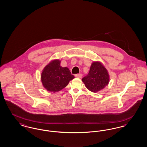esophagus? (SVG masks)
Listing matches in <instances>:
<instances>
[{
  "label": "esophagus",
  "instance_id": "obj_1",
  "mask_svg": "<svg viewBox=\"0 0 147 147\" xmlns=\"http://www.w3.org/2000/svg\"><path fill=\"white\" fill-rule=\"evenodd\" d=\"M75 77L78 78H82L83 76H82V74H77L75 75Z\"/></svg>",
  "mask_w": 147,
  "mask_h": 147
}]
</instances>
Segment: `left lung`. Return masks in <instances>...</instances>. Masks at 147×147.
I'll return each instance as SVG.
<instances>
[{
    "label": "left lung",
    "instance_id": "8db88e82",
    "mask_svg": "<svg viewBox=\"0 0 147 147\" xmlns=\"http://www.w3.org/2000/svg\"><path fill=\"white\" fill-rule=\"evenodd\" d=\"M110 76L103 64L93 62L88 74L82 79L86 88L92 92H98L105 88L109 83Z\"/></svg>",
    "mask_w": 147,
    "mask_h": 147
}]
</instances>
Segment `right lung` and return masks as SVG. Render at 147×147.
<instances>
[{"instance_id": "1", "label": "right lung", "mask_w": 147, "mask_h": 147, "mask_svg": "<svg viewBox=\"0 0 147 147\" xmlns=\"http://www.w3.org/2000/svg\"><path fill=\"white\" fill-rule=\"evenodd\" d=\"M61 61H51L42 70L41 80L43 86L47 90L56 92L62 90L74 78L67 67L61 66Z\"/></svg>"}]
</instances>
